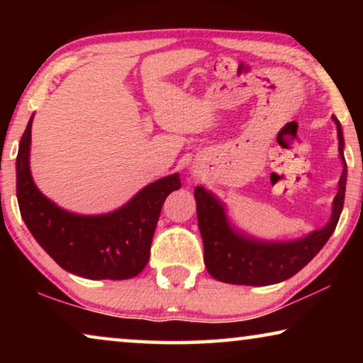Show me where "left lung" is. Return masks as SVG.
<instances>
[{
	"instance_id": "8db88e82",
	"label": "left lung",
	"mask_w": 363,
	"mask_h": 363,
	"mask_svg": "<svg viewBox=\"0 0 363 363\" xmlns=\"http://www.w3.org/2000/svg\"><path fill=\"white\" fill-rule=\"evenodd\" d=\"M337 123L339 152L344 172L329 225L292 242H261L233 231L225 216V208L203 186L195 188L198 228L203 238L205 266L215 279L228 284L269 286L289 279L319 252L339 223L345 198L347 163L344 158V135Z\"/></svg>"
}]
</instances>
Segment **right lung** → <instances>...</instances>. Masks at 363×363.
I'll return each instance as SVG.
<instances>
[{
	"instance_id": "right-lung-1",
	"label": "right lung",
	"mask_w": 363,
	"mask_h": 363,
	"mask_svg": "<svg viewBox=\"0 0 363 363\" xmlns=\"http://www.w3.org/2000/svg\"><path fill=\"white\" fill-rule=\"evenodd\" d=\"M33 117L16 158V196L28 230L62 269L87 279H130L150 257L152 238L163 201L182 186L170 175L138 191L121 210L99 216L64 211L34 185L29 172Z\"/></svg>"
}]
</instances>
